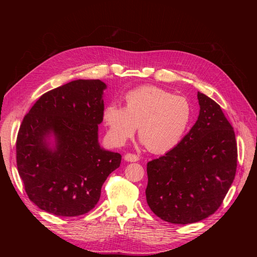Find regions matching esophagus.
<instances>
[{"instance_id":"34e87169","label":"esophagus","mask_w":257,"mask_h":257,"mask_svg":"<svg viewBox=\"0 0 257 257\" xmlns=\"http://www.w3.org/2000/svg\"><path fill=\"white\" fill-rule=\"evenodd\" d=\"M124 160H125L126 162H137V161H139V158L136 154L126 153L125 155H124Z\"/></svg>"}]
</instances>
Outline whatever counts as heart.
Here are the masks:
<instances>
[{
	"mask_svg": "<svg viewBox=\"0 0 257 257\" xmlns=\"http://www.w3.org/2000/svg\"><path fill=\"white\" fill-rule=\"evenodd\" d=\"M124 99L125 107L110 103L103 111L107 134L113 145L123 146L138 126L143 143L153 153H166L181 142L192 116L191 104L185 97L145 85L127 92Z\"/></svg>",
	"mask_w": 257,
	"mask_h": 257,
	"instance_id": "obj_1",
	"label": "heart"
}]
</instances>
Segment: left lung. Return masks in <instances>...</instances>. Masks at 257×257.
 I'll use <instances>...</instances> for the list:
<instances>
[{"label":"left lung","instance_id":"8db88e82","mask_svg":"<svg viewBox=\"0 0 257 257\" xmlns=\"http://www.w3.org/2000/svg\"><path fill=\"white\" fill-rule=\"evenodd\" d=\"M198 119L182 141L147 164V203L173 224H191L222 205L237 169L235 132L221 107L197 93Z\"/></svg>","mask_w":257,"mask_h":257}]
</instances>
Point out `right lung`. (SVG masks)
Here are the masks:
<instances>
[{
	"label": "right lung",
	"mask_w": 257,
	"mask_h": 257,
	"mask_svg": "<svg viewBox=\"0 0 257 257\" xmlns=\"http://www.w3.org/2000/svg\"><path fill=\"white\" fill-rule=\"evenodd\" d=\"M106 88L98 79L71 81L43 94L22 120L18 173L30 200L46 212H89L107 177L120 166L121 154L98 144Z\"/></svg>",
	"instance_id": "obj_1"
}]
</instances>
